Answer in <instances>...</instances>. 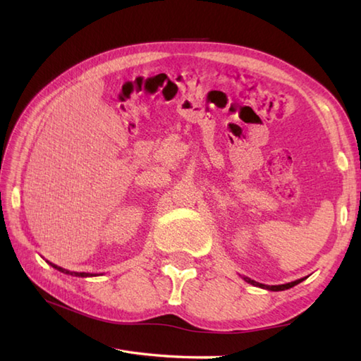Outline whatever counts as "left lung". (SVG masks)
Segmentation results:
<instances>
[{"label":"left lung","instance_id":"8db88e82","mask_svg":"<svg viewBox=\"0 0 361 361\" xmlns=\"http://www.w3.org/2000/svg\"><path fill=\"white\" fill-rule=\"evenodd\" d=\"M243 279L247 281L248 283H251V286H256V287L265 288V290H270V291H282V290H287V288H291V287L298 286V283H299V282H302L305 278H302V279H296V281H293V282H288V283H281V286H265V283H260V282L252 281V279L247 278V276H243Z\"/></svg>","mask_w":361,"mask_h":361}]
</instances>
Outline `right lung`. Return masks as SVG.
I'll return each mask as SVG.
<instances>
[{"mask_svg": "<svg viewBox=\"0 0 361 361\" xmlns=\"http://www.w3.org/2000/svg\"><path fill=\"white\" fill-rule=\"evenodd\" d=\"M46 262H48L51 267H54V268H56V270H59V271H62V273H65V274L78 276V278H91V276H96V274H91V273H78V271H70V270H65V268L59 267V265H56V264H52V262H49V260H46Z\"/></svg>", "mask_w": 361, "mask_h": 361, "instance_id": "add662e5", "label": "right lung"}]
</instances>
